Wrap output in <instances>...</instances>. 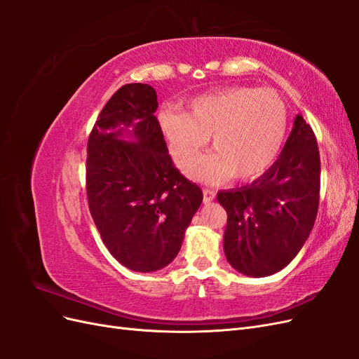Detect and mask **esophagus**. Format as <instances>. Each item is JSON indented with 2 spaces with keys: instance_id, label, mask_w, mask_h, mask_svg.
<instances>
[{
  "instance_id": "1",
  "label": "esophagus",
  "mask_w": 359,
  "mask_h": 359,
  "mask_svg": "<svg viewBox=\"0 0 359 359\" xmlns=\"http://www.w3.org/2000/svg\"><path fill=\"white\" fill-rule=\"evenodd\" d=\"M215 198V191L210 189H203V203H210Z\"/></svg>"
}]
</instances>
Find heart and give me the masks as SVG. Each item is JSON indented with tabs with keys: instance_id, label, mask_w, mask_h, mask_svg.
I'll return each instance as SVG.
<instances>
[{
	"instance_id": "b5f03b06",
	"label": "heart",
	"mask_w": 359,
	"mask_h": 359,
	"mask_svg": "<svg viewBox=\"0 0 359 359\" xmlns=\"http://www.w3.org/2000/svg\"><path fill=\"white\" fill-rule=\"evenodd\" d=\"M158 127L172 158L187 165L208 142L215 151L187 168L199 181L222 182L235 175L259 178L277 161L285 147L289 115L271 90L231 86L189 102V112L163 109Z\"/></svg>"
}]
</instances>
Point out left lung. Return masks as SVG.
Wrapping results in <instances>:
<instances>
[{"label":"left lung","mask_w":359,"mask_h":359,"mask_svg":"<svg viewBox=\"0 0 359 359\" xmlns=\"http://www.w3.org/2000/svg\"><path fill=\"white\" fill-rule=\"evenodd\" d=\"M320 157L311 127L295 116L277 161L250 186L222 190L227 262L250 277L276 274L295 257L319 208Z\"/></svg>","instance_id":"8db88e82"}]
</instances>
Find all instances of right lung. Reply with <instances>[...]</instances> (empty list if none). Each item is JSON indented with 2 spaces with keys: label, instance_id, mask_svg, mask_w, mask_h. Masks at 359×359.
<instances>
[{
  "label": "right lung",
  "instance_id": "add662e5",
  "mask_svg": "<svg viewBox=\"0 0 359 359\" xmlns=\"http://www.w3.org/2000/svg\"><path fill=\"white\" fill-rule=\"evenodd\" d=\"M157 107L153 86L127 83L104 104L88 139L90 212L111 255L136 273H154L177 257L203 199L173 166Z\"/></svg>",
  "mask_w": 359,
  "mask_h": 359
}]
</instances>
